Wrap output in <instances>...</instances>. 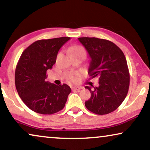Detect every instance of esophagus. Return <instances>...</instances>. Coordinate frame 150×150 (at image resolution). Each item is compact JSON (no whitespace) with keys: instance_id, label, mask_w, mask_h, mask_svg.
I'll return each mask as SVG.
<instances>
[{"instance_id":"1","label":"esophagus","mask_w":150,"mask_h":150,"mask_svg":"<svg viewBox=\"0 0 150 150\" xmlns=\"http://www.w3.org/2000/svg\"><path fill=\"white\" fill-rule=\"evenodd\" d=\"M81 89H82V88L80 87H74L71 88V89H72L73 91H79Z\"/></svg>"}]
</instances>
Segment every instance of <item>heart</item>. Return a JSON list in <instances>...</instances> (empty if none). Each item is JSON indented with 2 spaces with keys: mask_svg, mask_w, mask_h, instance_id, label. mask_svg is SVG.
Here are the masks:
<instances>
[{
  "mask_svg": "<svg viewBox=\"0 0 150 150\" xmlns=\"http://www.w3.org/2000/svg\"><path fill=\"white\" fill-rule=\"evenodd\" d=\"M74 52H85V50H84L82 48H81V47H77V48H75V50H74ZM70 80L72 82H74V83H76V82H77L78 81H79V78L75 77V76H71L70 77Z\"/></svg>",
  "mask_w": 150,
  "mask_h": 150,
  "instance_id": "1",
  "label": "heart"
}]
</instances>
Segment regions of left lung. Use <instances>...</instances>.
Returning <instances> with one entry per match:
<instances>
[{
  "mask_svg": "<svg viewBox=\"0 0 150 150\" xmlns=\"http://www.w3.org/2000/svg\"><path fill=\"white\" fill-rule=\"evenodd\" d=\"M91 61L89 74L99 78V86H86L91 98L85 102L86 108L97 115H106L121 105L130 85V74L122 50L110 41L96 38H79Z\"/></svg>",
  "mask_w": 150,
  "mask_h": 150,
  "instance_id": "1",
  "label": "left lung"
}]
</instances>
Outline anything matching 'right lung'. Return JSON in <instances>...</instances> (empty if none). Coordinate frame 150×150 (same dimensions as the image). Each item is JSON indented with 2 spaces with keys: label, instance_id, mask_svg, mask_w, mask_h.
I'll use <instances>...</instances> for the list:
<instances>
[{
  "label": "right lung",
  "instance_id": "1",
  "mask_svg": "<svg viewBox=\"0 0 150 150\" xmlns=\"http://www.w3.org/2000/svg\"><path fill=\"white\" fill-rule=\"evenodd\" d=\"M68 37L38 40L23 51L16 65L15 84L18 95L30 110L52 115L62 110L71 89L66 84L46 81V71L56 62L59 49Z\"/></svg>",
  "mask_w": 150,
  "mask_h": 150
}]
</instances>
